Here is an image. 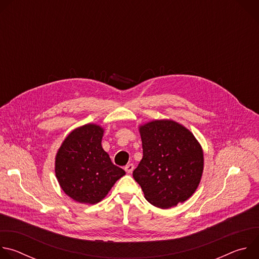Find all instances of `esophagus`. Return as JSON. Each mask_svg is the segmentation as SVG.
Masks as SVG:
<instances>
[{
  "label": "esophagus",
  "mask_w": 259,
  "mask_h": 259,
  "mask_svg": "<svg viewBox=\"0 0 259 259\" xmlns=\"http://www.w3.org/2000/svg\"><path fill=\"white\" fill-rule=\"evenodd\" d=\"M133 169H134V165H133V164H128V165L125 167V171H126L127 173H131V172L133 171Z\"/></svg>",
  "instance_id": "obj_1"
}]
</instances>
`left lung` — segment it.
I'll list each match as a JSON object with an SVG mask.
<instances>
[{
	"instance_id": "left-lung-1",
	"label": "left lung",
	"mask_w": 259,
	"mask_h": 259,
	"mask_svg": "<svg viewBox=\"0 0 259 259\" xmlns=\"http://www.w3.org/2000/svg\"><path fill=\"white\" fill-rule=\"evenodd\" d=\"M143 157L133 177L144 198L167 209L183 203L199 187L204 154L194 134L173 120H155L139 126Z\"/></svg>"
}]
</instances>
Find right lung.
<instances>
[{"mask_svg": "<svg viewBox=\"0 0 259 259\" xmlns=\"http://www.w3.org/2000/svg\"><path fill=\"white\" fill-rule=\"evenodd\" d=\"M104 129L86 124L72 130L55 157V175L62 191L82 204L100 202L126 172L102 149Z\"/></svg>", "mask_w": 259, "mask_h": 259, "instance_id": "obj_1", "label": "right lung"}]
</instances>
